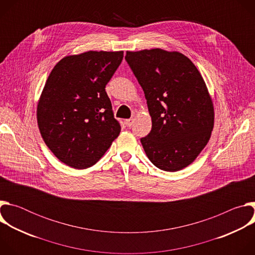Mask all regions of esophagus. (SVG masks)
<instances>
[{
  "label": "esophagus",
  "mask_w": 255,
  "mask_h": 255,
  "mask_svg": "<svg viewBox=\"0 0 255 255\" xmlns=\"http://www.w3.org/2000/svg\"><path fill=\"white\" fill-rule=\"evenodd\" d=\"M125 124H126L128 127H131L132 124H133V119H126V120H125Z\"/></svg>",
  "instance_id": "34e87169"
}]
</instances>
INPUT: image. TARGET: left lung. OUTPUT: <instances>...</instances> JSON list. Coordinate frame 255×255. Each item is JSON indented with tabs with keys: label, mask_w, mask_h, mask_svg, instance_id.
<instances>
[{
	"label": "left lung",
	"mask_w": 255,
	"mask_h": 255,
	"mask_svg": "<svg viewBox=\"0 0 255 255\" xmlns=\"http://www.w3.org/2000/svg\"><path fill=\"white\" fill-rule=\"evenodd\" d=\"M147 101L152 128L140 139L159 169L190 165L207 145L214 127V107L200 71L183 53L160 48L127 51Z\"/></svg>",
	"instance_id": "8db88e82"
}]
</instances>
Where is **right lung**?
<instances>
[{
	"instance_id": "1",
	"label": "right lung",
	"mask_w": 255,
	"mask_h": 255,
	"mask_svg": "<svg viewBox=\"0 0 255 255\" xmlns=\"http://www.w3.org/2000/svg\"><path fill=\"white\" fill-rule=\"evenodd\" d=\"M123 51H88L63 57L51 70L37 105L41 136L66 165H94L119 136L106 93Z\"/></svg>"
}]
</instances>
